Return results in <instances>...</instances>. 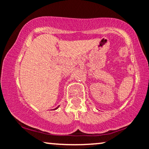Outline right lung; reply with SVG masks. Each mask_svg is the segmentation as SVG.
Here are the masks:
<instances>
[{
    "mask_svg": "<svg viewBox=\"0 0 149 149\" xmlns=\"http://www.w3.org/2000/svg\"><path fill=\"white\" fill-rule=\"evenodd\" d=\"M57 108H58V107H56V108H55V109H57Z\"/></svg>",
    "mask_w": 149,
    "mask_h": 149,
    "instance_id": "right-lung-1",
    "label": "right lung"
}]
</instances>
